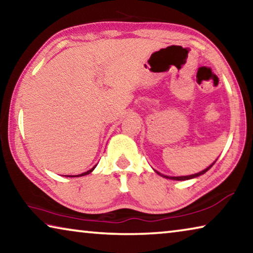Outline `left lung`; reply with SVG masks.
<instances>
[{"instance_id": "1", "label": "left lung", "mask_w": 253, "mask_h": 253, "mask_svg": "<svg viewBox=\"0 0 253 253\" xmlns=\"http://www.w3.org/2000/svg\"><path fill=\"white\" fill-rule=\"evenodd\" d=\"M216 162V161H215ZM214 162V163H215ZM214 163L212 165H210L208 169H205L204 170H202V172H200V173H198V174H193V175H190V176H175V177H169V176H165V175H162V174H160L158 172H156L157 174H160V175H162V176H164V177H166V178H172V179H176V181H185V179H191V178H194V177H198V176H200V175H202V174H204V173H207L208 170L212 168V166L214 165Z\"/></svg>"}]
</instances>
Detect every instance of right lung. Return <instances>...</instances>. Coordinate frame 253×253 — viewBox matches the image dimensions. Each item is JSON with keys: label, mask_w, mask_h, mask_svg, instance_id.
Listing matches in <instances>:
<instances>
[{"label": "right lung", "mask_w": 253, "mask_h": 253, "mask_svg": "<svg viewBox=\"0 0 253 253\" xmlns=\"http://www.w3.org/2000/svg\"><path fill=\"white\" fill-rule=\"evenodd\" d=\"M95 169V168H92L91 169H89V170H87V172H85V173H83V174H80V175H77V176H83V175H85V174H89V173H90V172H92V169ZM75 176H76V175H75Z\"/></svg>", "instance_id": "1"}]
</instances>
